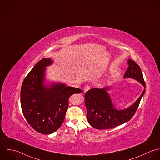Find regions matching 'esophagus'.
I'll list each match as a JSON object with an SVG mask.
<instances>
[{"instance_id":"esophagus-1","label":"esophagus","mask_w":160,"mask_h":160,"mask_svg":"<svg viewBox=\"0 0 160 160\" xmlns=\"http://www.w3.org/2000/svg\"><path fill=\"white\" fill-rule=\"evenodd\" d=\"M90 89V86L89 85H86L85 87H84V91L85 92H87L88 90H89Z\"/></svg>"}]
</instances>
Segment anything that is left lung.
Returning a JSON list of instances; mask_svg holds the SVG:
<instances>
[{
	"label": "left lung",
	"mask_w": 160,
	"mask_h": 160,
	"mask_svg": "<svg viewBox=\"0 0 160 160\" xmlns=\"http://www.w3.org/2000/svg\"><path fill=\"white\" fill-rule=\"evenodd\" d=\"M127 68L124 78H132L139 82L145 88V83L140 66L132 59L128 60ZM110 87L92 88L85 95L87 109V117L90 125L96 129H110L129 121L135 115L145 89L138 100L130 107L118 110L112 103L107 91Z\"/></svg>",
	"instance_id": "8db88e82"
}]
</instances>
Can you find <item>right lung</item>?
I'll list each match as a JSON object with an SVG mask.
<instances>
[{
	"instance_id": "right-lung-1",
	"label": "right lung",
	"mask_w": 160,
	"mask_h": 160,
	"mask_svg": "<svg viewBox=\"0 0 160 160\" xmlns=\"http://www.w3.org/2000/svg\"><path fill=\"white\" fill-rule=\"evenodd\" d=\"M43 58L25 78L20 91V104L27 123L37 132L48 135L57 131L64 121L71 95L80 93L78 88L55 83L43 85L45 67L52 63Z\"/></svg>"
}]
</instances>
